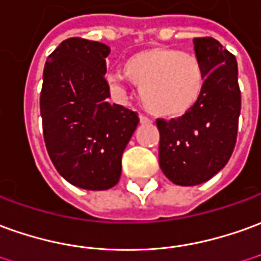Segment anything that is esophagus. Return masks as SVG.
I'll return each mask as SVG.
<instances>
[{
    "label": "esophagus",
    "instance_id": "obj_1",
    "mask_svg": "<svg viewBox=\"0 0 261 261\" xmlns=\"http://www.w3.org/2000/svg\"><path fill=\"white\" fill-rule=\"evenodd\" d=\"M140 121L143 123V124H149V123H152V120L147 116H144V114H140Z\"/></svg>",
    "mask_w": 261,
    "mask_h": 261
}]
</instances>
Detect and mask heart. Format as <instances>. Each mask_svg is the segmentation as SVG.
<instances>
[{"instance_id": "b5f03b06", "label": "heart", "mask_w": 261, "mask_h": 261, "mask_svg": "<svg viewBox=\"0 0 261 261\" xmlns=\"http://www.w3.org/2000/svg\"><path fill=\"white\" fill-rule=\"evenodd\" d=\"M124 74L140 87L144 107L158 117H181L191 112L206 85L199 58L168 46H154L131 55L124 63ZM124 74L109 73L107 82L118 87Z\"/></svg>"}]
</instances>
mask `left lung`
Listing matches in <instances>:
<instances>
[{
	"mask_svg": "<svg viewBox=\"0 0 261 261\" xmlns=\"http://www.w3.org/2000/svg\"><path fill=\"white\" fill-rule=\"evenodd\" d=\"M206 85L194 109L178 118H156L160 167L176 185L192 187L225 167L238 138L242 96L234 55L211 36L195 38Z\"/></svg>",
	"mask_w": 261,
	"mask_h": 261,
	"instance_id": "obj_1",
	"label": "left lung"
}]
</instances>
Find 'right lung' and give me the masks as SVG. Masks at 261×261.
<instances>
[{
	"instance_id": "right-lung-1",
	"label": "right lung",
	"mask_w": 261,
	"mask_h": 261,
	"mask_svg": "<svg viewBox=\"0 0 261 261\" xmlns=\"http://www.w3.org/2000/svg\"><path fill=\"white\" fill-rule=\"evenodd\" d=\"M109 54L101 42L69 38L43 69L42 130L50 161L67 182L89 191L117 184L123 151L138 124L136 112L107 99Z\"/></svg>"
}]
</instances>
